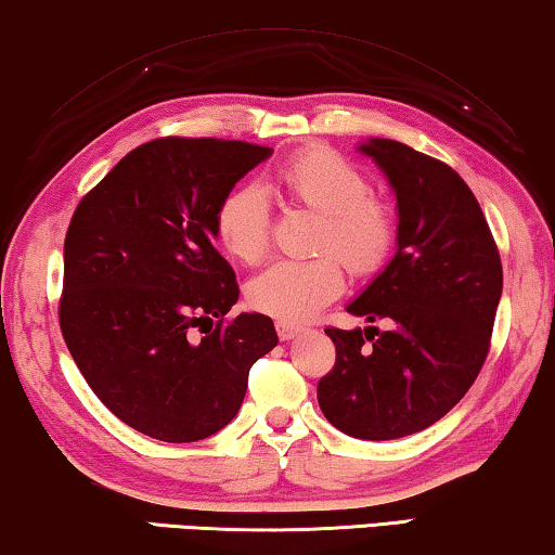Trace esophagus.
Returning a JSON list of instances; mask_svg holds the SVG:
<instances>
[{
  "label": "esophagus",
  "instance_id": "obj_1",
  "mask_svg": "<svg viewBox=\"0 0 555 555\" xmlns=\"http://www.w3.org/2000/svg\"><path fill=\"white\" fill-rule=\"evenodd\" d=\"M275 330H278V337L283 339V343H285V339L297 337V335H300V332H302L300 325H289V322H278Z\"/></svg>",
  "mask_w": 555,
  "mask_h": 555
}]
</instances>
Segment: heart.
Segmentation results:
<instances>
[{"mask_svg": "<svg viewBox=\"0 0 555 555\" xmlns=\"http://www.w3.org/2000/svg\"><path fill=\"white\" fill-rule=\"evenodd\" d=\"M272 189L285 203L318 212L307 260H280L248 285L258 312L280 322H305L343 293L344 262L349 275L366 278L385 266L397 241V208L370 189L364 170L330 146L293 153L275 173ZM216 235L245 266L270 253L272 210L258 185H237L218 203Z\"/></svg>", "mask_w": 555, "mask_h": 555, "instance_id": "heart-1", "label": "heart"}]
</instances>
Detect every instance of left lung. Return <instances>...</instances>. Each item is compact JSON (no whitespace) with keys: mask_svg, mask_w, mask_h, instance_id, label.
Returning a JSON list of instances; mask_svg holds the SVG:
<instances>
[{"mask_svg":"<svg viewBox=\"0 0 555 555\" xmlns=\"http://www.w3.org/2000/svg\"><path fill=\"white\" fill-rule=\"evenodd\" d=\"M362 151L397 191L399 250L347 310L389 330H325L337 354L318 402L339 431L387 441L439 422L479 377L504 270L479 201L454 168L389 139Z\"/></svg>","mask_w":555,"mask_h":555,"instance_id":"1","label":"left lung"}]
</instances>
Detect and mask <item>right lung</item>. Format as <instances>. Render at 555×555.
I'll return each instance as SVG.
<instances>
[{
  "label": "right lung",
  "instance_id": "add662e5",
  "mask_svg": "<svg viewBox=\"0 0 555 555\" xmlns=\"http://www.w3.org/2000/svg\"><path fill=\"white\" fill-rule=\"evenodd\" d=\"M268 156L258 143L164 135L126 153L74 210L59 327L93 395L151 439L223 429L250 366L278 345L266 314L225 318L241 287L212 248L218 203Z\"/></svg>",
  "mask_w": 555,
  "mask_h": 555
}]
</instances>
